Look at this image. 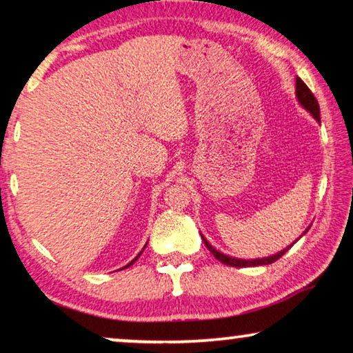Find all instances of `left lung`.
I'll return each instance as SVG.
<instances>
[{"instance_id": "8db88e82", "label": "left lung", "mask_w": 353, "mask_h": 353, "mask_svg": "<svg viewBox=\"0 0 353 353\" xmlns=\"http://www.w3.org/2000/svg\"><path fill=\"white\" fill-rule=\"evenodd\" d=\"M296 97H299V102L303 105V107L308 110L311 115H313L319 121V103H318V100L313 95V92H311V90L308 89V85H306L305 82L300 79V77H296ZM201 236H203V235H201ZM203 241H204V245L208 246V250L210 251V253L216 256V259H219L221 263L227 264V266H232V268H250V266H263V264H272V263H276L279 258H282V256L285 254V251H288V248H292V245H290L288 248L279 251L277 254L269 256V258L246 261V259H236V258H230V256L222 254L221 251L212 248V246L208 243V240H205L204 236H203Z\"/></svg>"}]
</instances>
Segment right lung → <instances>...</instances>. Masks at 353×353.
Segmentation results:
<instances>
[{"mask_svg": "<svg viewBox=\"0 0 353 353\" xmlns=\"http://www.w3.org/2000/svg\"><path fill=\"white\" fill-rule=\"evenodd\" d=\"M137 258H139V256H136V258H134V259H132V261H131V263H130V264H128V266H125V268H130V266H131V264H132V263H134V261H136Z\"/></svg>", "mask_w": 353, "mask_h": 353, "instance_id": "right-lung-1", "label": "right lung"}]
</instances>
